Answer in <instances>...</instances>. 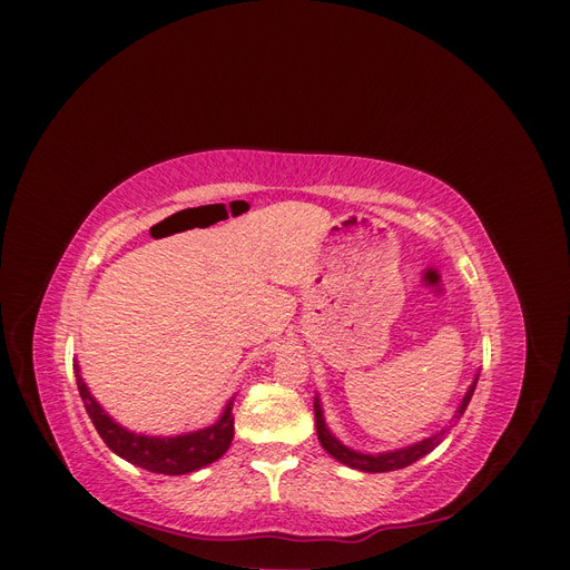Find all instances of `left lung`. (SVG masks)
<instances>
[{"instance_id":"obj_1","label":"left lung","mask_w":570,"mask_h":570,"mask_svg":"<svg viewBox=\"0 0 570 570\" xmlns=\"http://www.w3.org/2000/svg\"><path fill=\"white\" fill-rule=\"evenodd\" d=\"M475 383L478 377L473 381V385L469 387V392H465L461 406L456 409L454 419H461L465 406H469L471 396H473V390H475ZM316 409V433H318V440L323 444V450L335 456L340 463H347L350 469H358L364 473H385V471H396V469H406V465H411L413 461H419L421 456L430 454L435 450V446L442 442V438L446 435V430H440V433H435L433 438H428L423 442H416L411 446H404V450H396V452H385V454H361V452H354L350 450V446H344L340 440H335L331 435V430L325 428V421H323V411H321V404L316 400L314 404Z\"/></svg>"}]
</instances>
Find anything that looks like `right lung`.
Listing matches in <instances>:
<instances>
[{
    "label": "right lung",
    "mask_w": 570,
    "mask_h": 570,
    "mask_svg": "<svg viewBox=\"0 0 570 570\" xmlns=\"http://www.w3.org/2000/svg\"><path fill=\"white\" fill-rule=\"evenodd\" d=\"M73 371L78 381V392L85 402V411H88V416L92 419L99 438L107 442V446L114 454L135 465H140V469H147L151 473H164V475L193 473L202 469V465H209L216 459H220L233 442V435H235V425H233L235 419L230 413L233 404L226 406L223 416L214 425L197 430V433H187L178 438L137 435L109 419V413L95 402L88 385L82 383L78 364H73Z\"/></svg>",
    "instance_id": "1"
}]
</instances>
